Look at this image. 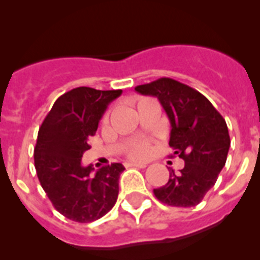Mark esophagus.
I'll return each mask as SVG.
<instances>
[{
    "mask_svg": "<svg viewBox=\"0 0 260 260\" xmlns=\"http://www.w3.org/2000/svg\"><path fill=\"white\" fill-rule=\"evenodd\" d=\"M127 167H134V168H146L147 164L144 162H128Z\"/></svg>",
    "mask_w": 260,
    "mask_h": 260,
    "instance_id": "esophagus-1",
    "label": "esophagus"
}]
</instances>
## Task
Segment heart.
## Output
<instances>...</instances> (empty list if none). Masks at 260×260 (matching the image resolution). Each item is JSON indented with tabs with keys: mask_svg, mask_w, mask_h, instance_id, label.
I'll return each instance as SVG.
<instances>
[{
	"mask_svg": "<svg viewBox=\"0 0 260 260\" xmlns=\"http://www.w3.org/2000/svg\"><path fill=\"white\" fill-rule=\"evenodd\" d=\"M108 121V116L104 117V122ZM151 151V144L147 141H137L134 143L130 144L127 150V155L130 158H134V160H142V158H146L150 156Z\"/></svg>",
	"mask_w": 260,
	"mask_h": 260,
	"instance_id": "heart-1",
	"label": "heart"
}]
</instances>
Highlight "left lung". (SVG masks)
Returning a JSON list of instances; mask_svg holds the SVG:
<instances>
[{
  "label": "left lung",
  "instance_id": "left-lung-1",
  "mask_svg": "<svg viewBox=\"0 0 260 260\" xmlns=\"http://www.w3.org/2000/svg\"><path fill=\"white\" fill-rule=\"evenodd\" d=\"M138 93L155 96L171 122L169 146L185 165L171 169L167 185L153 189L168 206L194 207L216 183L224 168L229 147L228 126L206 96L171 78H160L135 87Z\"/></svg>",
  "mask_w": 260,
  "mask_h": 260
}]
</instances>
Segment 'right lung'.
<instances>
[{
    "label": "right lung",
    "mask_w": 260,
    "mask_h": 260,
    "mask_svg": "<svg viewBox=\"0 0 260 260\" xmlns=\"http://www.w3.org/2000/svg\"><path fill=\"white\" fill-rule=\"evenodd\" d=\"M121 93L122 89H71L57 99L39 128L34 151L39 181L54 208L73 221H95L117 202L123 165L113 162L93 174L92 165H82V157L108 105Z\"/></svg>",
    "instance_id": "1"
}]
</instances>
